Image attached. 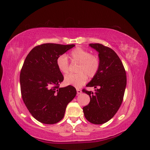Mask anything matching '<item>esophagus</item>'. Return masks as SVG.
I'll use <instances>...</instances> for the list:
<instances>
[{"label":"esophagus","mask_w":150,"mask_h":150,"mask_svg":"<svg viewBox=\"0 0 150 150\" xmlns=\"http://www.w3.org/2000/svg\"><path fill=\"white\" fill-rule=\"evenodd\" d=\"M81 93H82V91H81V89H77V93H78V94H81Z\"/></svg>","instance_id":"1"}]
</instances>
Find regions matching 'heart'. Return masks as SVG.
Listing matches in <instances>:
<instances>
[{"instance_id": "heart-1", "label": "heart", "mask_w": 150, "mask_h": 150, "mask_svg": "<svg viewBox=\"0 0 150 150\" xmlns=\"http://www.w3.org/2000/svg\"><path fill=\"white\" fill-rule=\"evenodd\" d=\"M72 61L78 63L76 74H69L65 76L64 83L67 85L80 88L87 80V76L92 78L96 76L100 67V60L98 56L92 55L89 51L81 47H77L71 52ZM56 65L61 73L66 74L69 71V61L65 54H61L56 59Z\"/></svg>"}]
</instances>
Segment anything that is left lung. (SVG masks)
Returning a JSON list of instances; mask_svg holds the SVG:
<instances>
[{
  "mask_svg": "<svg viewBox=\"0 0 150 150\" xmlns=\"http://www.w3.org/2000/svg\"><path fill=\"white\" fill-rule=\"evenodd\" d=\"M98 52L100 67L97 74L86 85L94 87V93L83 89L88 94L90 102L83 110L88 121L95 125L105 123L118 111L123 99L126 75L123 64L116 53L101 44H90Z\"/></svg>",
  "mask_w": 150,
  "mask_h": 150,
  "instance_id": "obj_1",
  "label": "left lung"
}]
</instances>
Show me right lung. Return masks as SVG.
I'll return each mask as SVG.
<instances>
[{
    "mask_svg": "<svg viewBox=\"0 0 150 150\" xmlns=\"http://www.w3.org/2000/svg\"><path fill=\"white\" fill-rule=\"evenodd\" d=\"M74 44L47 43L35 46L27 56L20 74L22 99L35 120L52 125L64 116L66 106L74 98L72 86L59 88L64 80L56 65L57 58Z\"/></svg>",
    "mask_w": 150,
    "mask_h": 150,
    "instance_id": "1",
    "label": "right lung"
}]
</instances>
